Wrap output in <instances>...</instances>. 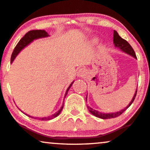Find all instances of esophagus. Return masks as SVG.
Wrapping results in <instances>:
<instances>
[{
  "label": "esophagus",
  "instance_id": "1",
  "mask_svg": "<svg viewBox=\"0 0 150 150\" xmlns=\"http://www.w3.org/2000/svg\"><path fill=\"white\" fill-rule=\"evenodd\" d=\"M86 71L83 69H81L79 70L78 73H77V76L79 77H84L86 76Z\"/></svg>",
  "mask_w": 150,
  "mask_h": 150
}]
</instances>
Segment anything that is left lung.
Masks as SVG:
<instances>
[{"label": "left lung", "mask_w": 150, "mask_h": 150, "mask_svg": "<svg viewBox=\"0 0 150 150\" xmlns=\"http://www.w3.org/2000/svg\"><path fill=\"white\" fill-rule=\"evenodd\" d=\"M113 41L114 43V45L115 47H118L121 49V50H123L124 52H126V53L130 54V55L133 56V57L137 58L136 57V54H135V52L134 50L133 49V47H131V45L128 43V42L126 41L125 39H123L121 36H119V35L118 34V33L117 31L114 30V37H113ZM137 91L138 90L136 89V91H135V93L133 96V99H132L131 102L129 103V105H128L126 108H124V110H121L120 112H115V113H111V114H105V113H102V112H99L98 111L93 110V109L91 108L90 107H88V109L89 112H91V114H93L94 116L96 117L100 118V119H112V118H116L119 116H120L121 114H123L124 112L126 111L127 109L131 105V104L133 103V102L134 101L135 96H136L137 94ZM86 98H87V96H86Z\"/></svg>", "instance_id": "obj_1"}]
</instances>
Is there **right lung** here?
Here are the masks:
<instances>
[{
  "label": "right lung",
  "instance_id": "add662e5",
  "mask_svg": "<svg viewBox=\"0 0 150 150\" xmlns=\"http://www.w3.org/2000/svg\"><path fill=\"white\" fill-rule=\"evenodd\" d=\"M47 36H48V34H47V33L45 31H44V30H31V31H28V32L26 33L22 38H21L20 40L18 42V43H17V45L15 46V49H14L13 52H12V53L10 62L12 63V62H13L14 59H15L16 56L17 55V54H18L19 52H20V51L22 50L24 47L26 46L28 44H29L30 43H31V41H33L34 39H37V38H43V37H46ZM72 83L69 86V87L68 88L67 91V92H66V94H65V96H66L67 94L69 89L71 88ZM63 107H64V105H62V107H61L60 110L58 111L57 112H56L55 114H52V115L50 116V117H45V118H37V119H38L39 120H42V121L50 120V119H54V118L57 117V116L60 114L61 111L62 110V109H63ZM29 117H30V116H29Z\"/></svg>",
  "mask_w": 150,
  "mask_h": 150
}]
</instances>
